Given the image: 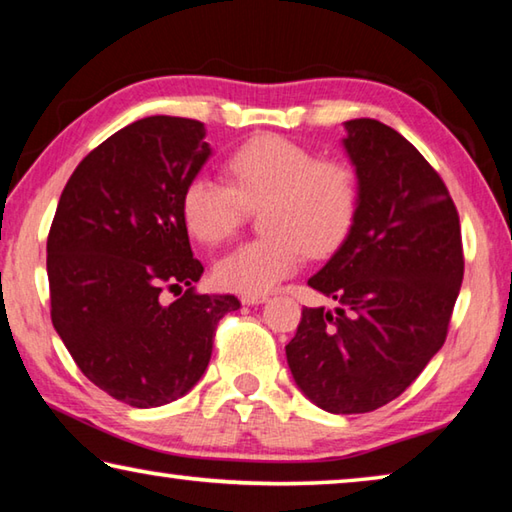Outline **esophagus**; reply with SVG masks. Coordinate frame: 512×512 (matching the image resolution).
I'll use <instances>...</instances> for the list:
<instances>
[{"label":"esophagus","instance_id":"34e87169","mask_svg":"<svg viewBox=\"0 0 512 512\" xmlns=\"http://www.w3.org/2000/svg\"><path fill=\"white\" fill-rule=\"evenodd\" d=\"M268 298L264 296V293H244V296H241V302H244V305H264Z\"/></svg>","mask_w":512,"mask_h":512}]
</instances>
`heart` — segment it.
Returning <instances> with one entry per match:
<instances>
[{
    "mask_svg": "<svg viewBox=\"0 0 512 512\" xmlns=\"http://www.w3.org/2000/svg\"><path fill=\"white\" fill-rule=\"evenodd\" d=\"M230 185L198 173L183 189L180 214L189 235L219 246L237 235L248 210H262L266 237L214 264L225 291L264 293L293 275L309 255H325L348 235L357 214V176L348 162L316 158L282 135H257L225 162Z\"/></svg>",
    "mask_w": 512,
    "mask_h": 512,
    "instance_id": "obj_1",
    "label": "heart"
}]
</instances>
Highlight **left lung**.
<instances>
[{"mask_svg":"<svg viewBox=\"0 0 512 512\" xmlns=\"http://www.w3.org/2000/svg\"><path fill=\"white\" fill-rule=\"evenodd\" d=\"M357 214L307 284L336 300L305 307L287 345L293 381L327 413L395 400L443 348L463 282L461 223L422 153L377 119L345 121Z\"/></svg>","mask_w":512,"mask_h":512,"instance_id":"8db88e82","label":"left lung"}]
</instances>
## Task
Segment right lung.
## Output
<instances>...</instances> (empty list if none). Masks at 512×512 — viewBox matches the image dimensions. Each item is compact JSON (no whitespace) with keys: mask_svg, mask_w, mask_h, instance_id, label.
I'll list each match as a JSON object with an SVG mask.
<instances>
[{"mask_svg":"<svg viewBox=\"0 0 512 512\" xmlns=\"http://www.w3.org/2000/svg\"><path fill=\"white\" fill-rule=\"evenodd\" d=\"M210 155L201 121L137 119L85 155L51 223V323L83 375L135 409L192 391L216 323L241 307L235 296L194 291L203 264L180 196ZM164 288L181 296L167 303Z\"/></svg>","mask_w":512,"mask_h":512,"instance_id":"1","label":"right lung"}]
</instances>
